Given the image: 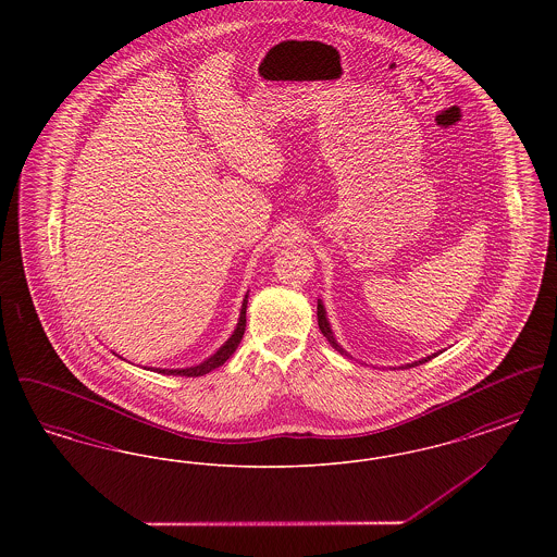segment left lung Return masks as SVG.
I'll return each instance as SVG.
<instances>
[{
    "label": "left lung",
    "instance_id": "obj_1",
    "mask_svg": "<svg viewBox=\"0 0 557 557\" xmlns=\"http://www.w3.org/2000/svg\"><path fill=\"white\" fill-rule=\"evenodd\" d=\"M318 323L319 330H321V334L327 338V343L334 346L336 350H341V346L336 345V341H334V336H332V330H330V323H327V319H325V311H323V307L318 305Z\"/></svg>",
    "mask_w": 557,
    "mask_h": 557
}]
</instances>
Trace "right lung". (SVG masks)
Wrapping results in <instances>:
<instances>
[{
	"mask_svg": "<svg viewBox=\"0 0 557 557\" xmlns=\"http://www.w3.org/2000/svg\"><path fill=\"white\" fill-rule=\"evenodd\" d=\"M248 298V296H246ZM246 302L248 300H244V305H242V315H239L238 327H236V332L232 334V338L225 343V345L221 346L214 355H212L209 361H205V363H200V366H196V368H187V370H171L169 373H177V375H187V377H198V375H205V373H209V371L214 370V368H219V366H223L234 352H236V348H238L239 341H242V336H244V330H246Z\"/></svg>",
	"mask_w": 557,
	"mask_h": 557,
	"instance_id": "add662e5",
	"label": "right lung"
}]
</instances>
